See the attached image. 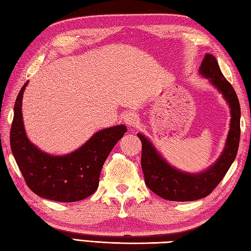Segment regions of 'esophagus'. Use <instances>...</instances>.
<instances>
[{
	"label": "esophagus",
	"mask_w": 251,
	"mask_h": 251,
	"mask_svg": "<svg viewBox=\"0 0 251 251\" xmlns=\"http://www.w3.org/2000/svg\"><path fill=\"white\" fill-rule=\"evenodd\" d=\"M124 119H125L126 124L127 126H131V127L136 126L139 125V116L136 115L135 112H129V113H126Z\"/></svg>",
	"instance_id": "obj_1"
}]
</instances>
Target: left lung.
Masks as SVG:
<instances>
[{
  "instance_id": "obj_1",
  "label": "left lung",
  "mask_w": 251,
  "mask_h": 251,
  "mask_svg": "<svg viewBox=\"0 0 251 251\" xmlns=\"http://www.w3.org/2000/svg\"><path fill=\"white\" fill-rule=\"evenodd\" d=\"M199 74L222 94L229 107L227 138L223 151L211 166L199 173H188L169 164L148 136L138 133L142 142L141 166L146 186L165 200L195 201L209 196L224 178L237 155L240 138V106L237 95L222 74L214 55H204Z\"/></svg>"
}]
</instances>
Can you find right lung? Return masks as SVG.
Here are the masks:
<instances>
[{"mask_svg":"<svg viewBox=\"0 0 251 251\" xmlns=\"http://www.w3.org/2000/svg\"><path fill=\"white\" fill-rule=\"evenodd\" d=\"M22 87L14 105L11 149L27 186L37 196L59 202H76L92 196L99 184L103 163L126 132L125 125L99 130L73 152L46 153L28 139L23 120Z\"/></svg>","mask_w":251,"mask_h":251,"instance_id":"obj_1","label":"right lung"}]
</instances>
